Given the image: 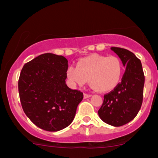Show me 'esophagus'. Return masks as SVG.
<instances>
[{"label":"esophagus","instance_id":"34e87169","mask_svg":"<svg viewBox=\"0 0 158 158\" xmlns=\"http://www.w3.org/2000/svg\"><path fill=\"white\" fill-rule=\"evenodd\" d=\"M91 97V94H84V98L86 99V98H89V97Z\"/></svg>","mask_w":158,"mask_h":158}]
</instances>
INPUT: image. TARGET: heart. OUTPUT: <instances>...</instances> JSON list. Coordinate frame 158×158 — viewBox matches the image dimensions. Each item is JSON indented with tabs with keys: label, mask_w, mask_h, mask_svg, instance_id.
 Masks as SVG:
<instances>
[{
	"label": "heart",
	"mask_w": 158,
	"mask_h": 158,
	"mask_svg": "<svg viewBox=\"0 0 158 158\" xmlns=\"http://www.w3.org/2000/svg\"><path fill=\"white\" fill-rule=\"evenodd\" d=\"M122 72V64L118 57L94 54L80 59L77 67H69L67 75L75 85L82 86L89 79L94 89L107 91L118 83Z\"/></svg>",
	"instance_id": "obj_1"
}]
</instances>
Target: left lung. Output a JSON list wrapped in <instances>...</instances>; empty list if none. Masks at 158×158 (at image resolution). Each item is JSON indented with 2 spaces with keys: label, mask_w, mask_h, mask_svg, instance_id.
Segmentation results:
<instances>
[{
  "label": "left lung",
  "mask_w": 158,
  "mask_h": 158,
  "mask_svg": "<svg viewBox=\"0 0 158 158\" xmlns=\"http://www.w3.org/2000/svg\"><path fill=\"white\" fill-rule=\"evenodd\" d=\"M110 50L121 59L126 72L120 83L104 96L98 114L105 123L118 127L131 122L140 110L145 77L140 60L133 53L120 48Z\"/></svg>",
  "instance_id": "obj_1"
}]
</instances>
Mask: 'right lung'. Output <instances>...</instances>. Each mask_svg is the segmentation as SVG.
I'll return each instance as SVG.
<instances>
[{
    "mask_svg": "<svg viewBox=\"0 0 158 158\" xmlns=\"http://www.w3.org/2000/svg\"><path fill=\"white\" fill-rule=\"evenodd\" d=\"M68 60L47 53L23 66L19 93L25 114L37 127L57 132L69 126L83 99L81 91L67 86Z\"/></svg>",
    "mask_w": 158,
    "mask_h": 158,
    "instance_id": "add662e5",
    "label": "right lung"
}]
</instances>
